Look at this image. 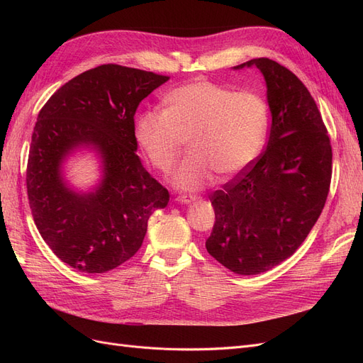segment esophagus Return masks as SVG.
<instances>
[{"label":"esophagus","mask_w":363,"mask_h":363,"mask_svg":"<svg viewBox=\"0 0 363 363\" xmlns=\"http://www.w3.org/2000/svg\"><path fill=\"white\" fill-rule=\"evenodd\" d=\"M199 200H200V196H196V195H179L177 199H175V201H179L182 204H191V203H195Z\"/></svg>","instance_id":"esophagus-1"}]
</instances>
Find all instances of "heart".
<instances>
[{"label":"heart","mask_w":363,"mask_h":363,"mask_svg":"<svg viewBox=\"0 0 363 363\" xmlns=\"http://www.w3.org/2000/svg\"><path fill=\"white\" fill-rule=\"evenodd\" d=\"M269 113L256 92H235L208 80L183 84L167 96V111L152 108L138 118L136 136L151 164L168 171L184 139L191 152L172 175L180 189H201L216 177L247 171L265 147Z\"/></svg>","instance_id":"obj_1"}]
</instances>
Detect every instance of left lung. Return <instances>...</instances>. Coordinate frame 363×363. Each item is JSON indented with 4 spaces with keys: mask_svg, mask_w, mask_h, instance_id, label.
<instances>
[{
    "mask_svg": "<svg viewBox=\"0 0 363 363\" xmlns=\"http://www.w3.org/2000/svg\"><path fill=\"white\" fill-rule=\"evenodd\" d=\"M256 67L265 79L271 112L267 150L211 201L215 224L208 255L239 276L269 271L291 257L320 218L332 180V145L307 87L267 57Z\"/></svg>",
    "mask_w": 363,
    "mask_h": 363,
    "instance_id": "8db88e82",
    "label": "left lung"
}]
</instances>
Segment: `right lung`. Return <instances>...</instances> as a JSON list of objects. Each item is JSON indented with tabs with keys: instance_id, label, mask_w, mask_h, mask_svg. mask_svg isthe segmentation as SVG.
I'll return each mask as SVG.
<instances>
[{
	"instance_id": "obj_1",
	"label": "right lung",
	"mask_w": 363,
	"mask_h": 363,
	"mask_svg": "<svg viewBox=\"0 0 363 363\" xmlns=\"http://www.w3.org/2000/svg\"><path fill=\"white\" fill-rule=\"evenodd\" d=\"M169 77L101 65L74 77L47 101L33 130L27 192L42 239L77 271L101 274L136 255L148 219L169 194L136 155L139 103ZM94 150L102 179L75 191L62 164L75 150Z\"/></svg>"
}]
</instances>
